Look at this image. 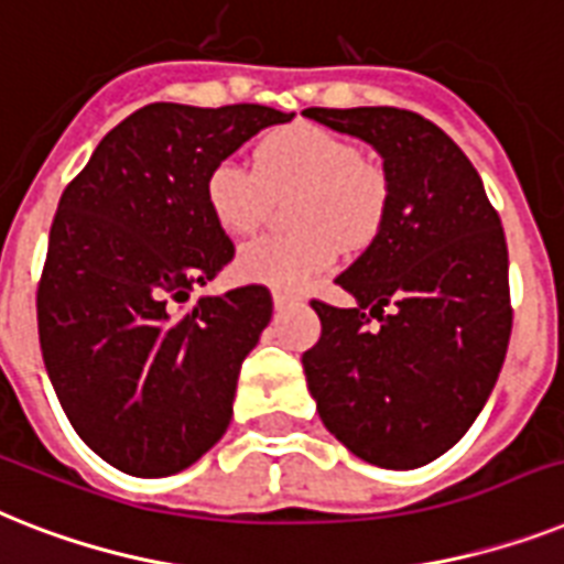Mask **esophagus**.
Returning <instances> with one entry per match:
<instances>
[{
	"label": "esophagus",
	"mask_w": 564,
	"mask_h": 564,
	"mask_svg": "<svg viewBox=\"0 0 564 564\" xmlns=\"http://www.w3.org/2000/svg\"><path fill=\"white\" fill-rule=\"evenodd\" d=\"M272 301H274V306H286V304H292V301H297V297L292 295L290 290H272Z\"/></svg>",
	"instance_id": "esophagus-1"
}]
</instances>
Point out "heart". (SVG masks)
Instances as JSON below:
<instances>
[{"label":"heart","mask_w":564,"mask_h":564,"mask_svg":"<svg viewBox=\"0 0 564 564\" xmlns=\"http://www.w3.org/2000/svg\"><path fill=\"white\" fill-rule=\"evenodd\" d=\"M297 191L290 223L297 231L251 240L237 272L272 286H304L336 267L341 246L368 249L382 235L391 185L382 167L365 162L359 144L322 123L295 121L267 132L254 167L223 159L205 173V208L219 231L249 235L263 223L272 196Z\"/></svg>","instance_id":"1"}]
</instances>
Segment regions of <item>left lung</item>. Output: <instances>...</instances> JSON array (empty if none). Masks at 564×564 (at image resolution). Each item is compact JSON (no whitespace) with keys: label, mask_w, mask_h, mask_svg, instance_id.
<instances>
[{"label":"left lung","mask_w":564,"mask_h":564,"mask_svg":"<svg viewBox=\"0 0 564 564\" xmlns=\"http://www.w3.org/2000/svg\"><path fill=\"white\" fill-rule=\"evenodd\" d=\"M304 116L368 141L391 185L382 235L336 278L356 306L313 301L322 338L301 356L306 386L356 457L416 469L469 432L505 365V228L473 162L437 123L397 107Z\"/></svg>","instance_id":"8db88e82"}]
</instances>
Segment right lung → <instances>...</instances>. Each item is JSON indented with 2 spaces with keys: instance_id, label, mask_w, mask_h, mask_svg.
Masks as SVG:
<instances>
[{
  "instance_id": "1",
  "label": "right lung",
  "mask_w": 564,
  "mask_h": 564,
  "mask_svg": "<svg viewBox=\"0 0 564 564\" xmlns=\"http://www.w3.org/2000/svg\"><path fill=\"white\" fill-rule=\"evenodd\" d=\"M292 118L260 104H150L59 196L36 286L40 347L68 423L121 473H182L231 423L272 295L249 283L191 304L235 258L205 208V173Z\"/></svg>"
}]
</instances>
